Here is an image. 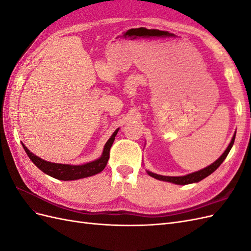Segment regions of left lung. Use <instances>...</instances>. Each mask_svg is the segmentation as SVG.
<instances>
[{
	"label": "left lung",
	"mask_w": 251,
	"mask_h": 251,
	"mask_svg": "<svg viewBox=\"0 0 251 251\" xmlns=\"http://www.w3.org/2000/svg\"><path fill=\"white\" fill-rule=\"evenodd\" d=\"M234 138H235V134L233 135V137L231 139V142L229 143L228 148L226 149V151H224V153L222 154V156L220 157L217 161H215L212 164H210L209 166H207V168H205L201 171H198L196 173H192L189 175H186V176H182V177H168V176H161V175H157V174H154V173H151V172H148V174L150 175L151 177H153L155 179H158V180H162V181H169V182H172V183H175V184H180V185H185V184H189V183H194V182H199L201 181L202 179L206 178L207 176H209L210 174L214 173L220 165H221V163L225 160V158L227 157V155H228L229 151L231 150L232 146H233V142H234Z\"/></svg>",
	"instance_id": "left-lung-1"
}]
</instances>
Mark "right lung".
<instances>
[{
    "mask_svg": "<svg viewBox=\"0 0 251 251\" xmlns=\"http://www.w3.org/2000/svg\"><path fill=\"white\" fill-rule=\"evenodd\" d=\"M119 128L113 133L111 136V138L107 141L103 149V153L100 159H97L95 161L89 162L82 165H70V164H58V163H52L45 161L43 159L39 158L32 154L24 144H23V148H24L25 151L27 153L28 157L31 160L37 168H39L42 172L45 174L49 175V176L58 179V180H76V179H81V178H86L93 176V175H96L98 173H100L108 163V160L110 158V149L112 147V144L115 140V136L117 134Z\"/></svg>",
    "mask_w": 251,
    "mask_h": 251,
    "instance_id": "obj_1",
    "label": "right lung"
}]
</instances>
